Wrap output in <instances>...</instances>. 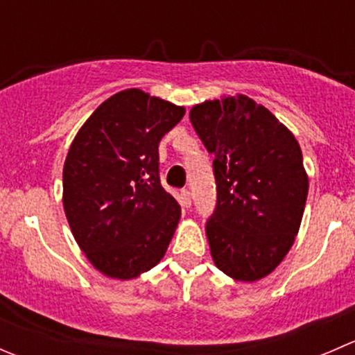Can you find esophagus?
I'll use <instances>...</instances> for the list:
<instances>
[{
  "instance_id": "1",
  "label": "esophagus",
  "mask_w": 355,
  "mask_h": 355,
  "mask_svg": "<svg viewBox=\"0 0 355 355\" xmlns=\"http://www.w3.org/2000/svg\"><path fill=\"white\" fill-rule=\"evenodd\" d=\"M180 204L184 207H191L192 200H191V192L187 191V189H184V191H180Z\"/></svg>"
}]
</instances>
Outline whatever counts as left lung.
<instances>
[{
    "instance_id": "8db88e82",
    "label": "left lung",
    "mask_w": 355,
    "mask_h": 355,
    "mask_svg": "<svg viewBox=\"0 0 355 355\" xmlns=\"http://www.w3.org/2000/svg\"><path fill=\"white\" fill-rule=\"evenodd\" d=\"M189 116L214 156L216 207L206 221L214 264L234 280H261L287 256L302 221L309 180L299 142L242 94L200 103Z\"/></svg>"
}]
</instances>
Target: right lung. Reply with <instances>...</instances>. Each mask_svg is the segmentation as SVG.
<instances>
[{"label":"right lung","instance_id":"1","mask_svg":"<svg viewBox=\"0 0 355 355\" xmlns=\"http://www.w3.org/2000/svg\"><path fill=\"white\" fill-rule=\"evenodd\" d=\"M185 108L127 89L106 99L75 135L63 166V207L96 270L130 280L161 261L180 204L161 187L163 135Z\"/></svg>","mask_w":355,"mask_h":355}]
</instances>
